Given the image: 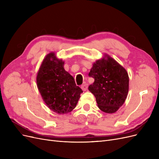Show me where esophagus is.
Returning a JSON list of instances; mask_svg holds the SVG:
<instances>
[{"instance_id": "34e87169", "label": "esophagus", "mask_w": 159, "mask_h": 159, "mask_svg": "<svg viewBox=\"0 0 159 159\" xmlns=\"http://www.w3.org/2000/svg\"><path fill=\"white\" fill-rule=\"evenodd\" d=\"M81 89H83L84 91H86L87 89V87H88V84H83V85H81Z\"/></svg>"}]
</instances>
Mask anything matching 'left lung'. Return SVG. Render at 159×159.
Listing matches in <instances>:
<instances>
[{
  "mask_svg": "<svg viewBox=\"0 0 159 159\" xmlns=\"http://www.w3.org/2000/svg\"><path fill=\"white\" fill-rule=\"evenodd\" d=\"M89 76L95 80L88 89L95 97L98 107L106 113L116 112L128 95L129 77L126 70L106 55V58L93 64Z\"/></svg>",
  "mask_w": 159,
  "mask_h": 159,
  "instance_id": "8db88e82",
  "label": "left lung"
}]
</instances>
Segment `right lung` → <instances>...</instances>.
<instances>
[{"mask_svg": "<svg viewBox=\"0 0 159 159\" xmlns=\"http://www.w3.org/2000/svg\"><path fill=\"white\" fill-rule=\"evenodd\" d=\"M62 60L51 52L46 56L37 75L38 89L47 107L59 114L70 112L83 91L64 68Z\"/></svg>", "mask_w": 159, "mask_h": 159, "instance_id": "1", "label": "right lung"}]
</instances>
